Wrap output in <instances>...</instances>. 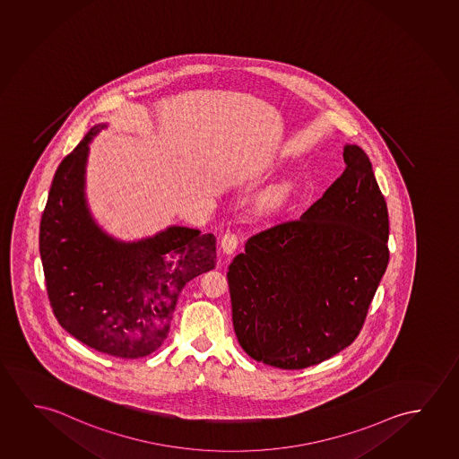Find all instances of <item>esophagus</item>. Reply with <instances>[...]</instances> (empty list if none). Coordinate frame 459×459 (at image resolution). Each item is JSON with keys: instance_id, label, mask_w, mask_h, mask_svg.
<instances>
[{"instance_id": "1", "label": "esophagus", "mask_w": 459, "mask_h": 459, "mask_svg": "<svg viewBox=\"0 0 459 459\" xmlns=\"http://www.w3.org/2000/svg\"><path fill=\"white\" fill-rule=\"evenodd\" d=\"M238 247V237L232 232H227L221 238V247L226 255H232L233 251Z\"/></svg>"}]
</instances>
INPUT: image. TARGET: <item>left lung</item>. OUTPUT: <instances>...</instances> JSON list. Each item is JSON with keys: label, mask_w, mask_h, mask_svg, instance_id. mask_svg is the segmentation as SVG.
<instances>
[{"label": "left lung", "mask_w": 459, "mask_h": 459, "mask_svg": "<svg viewBox=\"0 0 459 459\" xmlns=\"http://www.w3.org/2000/svg\"><path fill=\"white\" fill-rule=\"evenodd\" d=\"M345 171L294 221L255 233L229 265L233 329L253 359L315 366L359 335L388 267L386 202L356 144Z\"/></svg>", "instance_id": "8db88e82"}]
</instances>
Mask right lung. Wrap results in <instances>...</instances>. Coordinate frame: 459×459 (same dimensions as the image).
<instances>
[{
  "label": "right lung",
  "instance_id": "obj_1",
  "mask_svg": "<svg viewBox=\"0 0 459 459\" xmlns=\"http://www.w3.org/2000/svg\"><path fill=\"white\" fill-rule=\"evenodd\" d=\"M95 126L58 165L39 226V253L58 325L100 353L136 359L167 339L186 282L216 265V238L173 226L144 240L103 232L85 202Z\"/></svg>",
  "mask_w": 459,
  "mask_h": 459
}]
</instances>
